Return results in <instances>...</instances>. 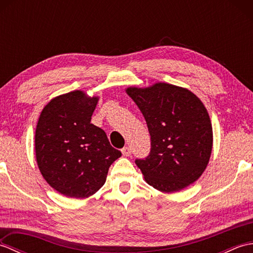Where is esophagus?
<instances>
[{
  "mask_svg": "<svg viewBox=\"0 0 253 253\" xmlns=\"http://www.w3.org/2000/svg\"><path fill=\"white\" fill-rule=\"evenodd\" d=\"M122 153L124 157H129V155L131 154V149L129 147H125L122 149Z\"/></svg>",
  "mask_w": 253,
  "mask_h": 253,
  "instance_id": "obj_1",
  "label": "esophagus"
}]
</instances>
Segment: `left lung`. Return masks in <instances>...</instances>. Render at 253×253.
Returning <instances> with one entry per match:
<instances>
[{"label": "left lung", "instance_id": "8db88e82", "mask_svg": "<svg viewBox=\"0 0 253 253\" xmlns=\"http://www.w3.org/2000/svg\"><path fill=\"white\" fill-rule=\"evenodd\" d=\"M151 136V151L136 164L150 186L176 192L195 182L209 164L213 130L209 113L190 90L166 83L128 87Z\"/></svg>", "mask_w": 253, "mask_h": 253}]
</instances>
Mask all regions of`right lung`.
Returning a JSON list of instances; mask_svg holds the SVG:
<instances>
[{
  "label": "right lung",
  "instance_id": "right-lung-1",
  "mask_svg": "<svg viewBox=\"0 0 253 253\" xmlns=\"http://www.w3.org/2000/svg\"><path fill=\"white\" fill-rule=\"evenodd\" d=\"M99 96L82 90L53 98L37 124L38 168L53 189L84 199L104 185L111 164L121 157L103 129L91 124Z\"/></svg>",
  "mask_w": 253,
  "mask_h": 253
}]
</instances>
